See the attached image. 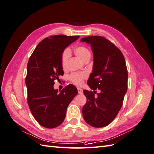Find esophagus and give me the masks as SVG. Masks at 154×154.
Listing matches in <instances>:
<instances>
[{
    "instance_id": "obj_1",
    "label": "esophagus",
    "mask_w": 154,
    "mask_h": 154,
    "mask_svg": "<svg viewBox=\"0 0 154 154\" xmlns=\"http://www.w3.org/2000/svg\"><path fill=\"white\" fill-rule=\"evenodd\" d=\"M77 90H78V93L79 94H82L83 93V90L81 88H77Z\"/></svg>"
}]
</instances>
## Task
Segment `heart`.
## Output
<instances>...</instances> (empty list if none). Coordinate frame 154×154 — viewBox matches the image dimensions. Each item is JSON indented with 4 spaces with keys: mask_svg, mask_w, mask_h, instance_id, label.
I'll return each instance as SVG.
<instances>
[{
    "mask_svg": "<svg viewBox=\"0 0 154 154\" xmlns=\"http://www.w3.org/2000/svg\"><path fill=\"white\" fill-rule=\"evenodd\" d=\"M75 55L80 58L84 62L90 59L91 57V52L89 49L82 45L77 46L74 49ZM70 56V51L68 48H66L63 51L61 56V64L63 68L67 67L68 61ZM87 77L86 73H73L69 76L70 81L77 86H81L82 84L84 79Z\"/></svg>",
    "mask_w": 154,
    "mask_h": 154,
    "instance_id": "b5f03b06",
    "label": "heart"
}]
</instances>
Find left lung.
Returning <instances> with one entry per match:
<instances>
[{
    "label": "left lung",
    "instance_id": "1",
    "mask_svg": "<svg viewBox=\"0 0 154 154\" xmlns=\"http://www.w3.org/2000/svg\"><path fill=\"white\" fill-rule=\"evenodd\" d=\"M81 41L90 44L93 53V71L88 85L93 90H100L97 97L93 93L96 91H83L87 101L82 116L91 126L103 127L116 118L127 91L125 60L120 49L102 36H87Z\"/></svg>",
    "mask_w": 154,
    "mask_h": 154
}]
</instances>
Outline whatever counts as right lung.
<instances>
[{"label":"right lung","instance_id":"right-lung-1","mask_svg":"<svg viewBox=\"0 0 154 154\" xmlns=\"http://www.w3.org/2000/svg\"><path fill=\"white\" fill-rule=\"evenodd\" d=\"M79 38L54 35L46 38L34 49L29 59L26 84L27 103L35 120L44 127L59 126L66 116V109L78 93L69 84L59 93L54 90V81H59L64 72L61 64L63 51Z\"/></svg>","mask_w":154,"mask_h":154}]
</instances>
